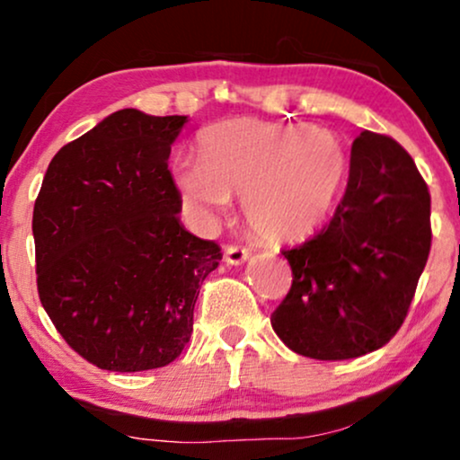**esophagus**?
Returning <instances> with one entry per match:
<instances>
[{"instance_id":"1","label":"esophagus","mask_w":460,"mask_h":460,"mask_svg":"<svg viewBox=\"0 0 460 460\" xmlns=\"http://www.w3.org/2000/svg\"><path fill=\"white\" fill-rule=\"evenodd\" d=\"M248 257H251V251H248V248H244V246L229 244V246L225 248V261L231 263V265L244 263Z\"/></svg>"}]
</instances>
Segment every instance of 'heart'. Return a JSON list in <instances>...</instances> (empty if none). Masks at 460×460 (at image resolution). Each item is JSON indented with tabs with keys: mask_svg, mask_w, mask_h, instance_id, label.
I'll return each instance as SVG.
<instances>
[{
	"mask_svg": "<svg viewBox=\"0 0 460 460\" xmlns=\"http://www.w3.org/2000/svg\"><path fill=\"white\" fill-rule=\"evenodd\" d=\"M347 173L339 137L263 119H226L201 135V158L180 154L171 177L199 220H214L242 197L254 235L289 242L308 235L330 212Z\"/></svg>",
	"mask_w": 460,
	"mask_h": 460,
	"instance_id": "1",
	"label": "heart"
}]
</instances>
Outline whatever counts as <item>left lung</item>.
Masks as SVG:
<instances>
[{"label": "left lung", "instance_id": "1", "mask_svg": "<svg viewBox=\"0 0 460 460\" xmlns=\"http://www.w3.org/2000/svg\"><path fill=\"white\" fill-rule=\"evenodd\" d=\"M430 192L388 135L353 141L347 190L330 223L283 251L291 289L272 328L313 359L370 353L401 330L430 252Z\"/></svg>", "mask_w": 460, "mask_h": 460}]
</instances>
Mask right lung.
<instances>
[{"label": "right lung", "mask_w": 460, "mask_h": 460, "mask_svg": "<svg viewBox=\"0 0 460 460\" xmlns=\"http://www.w3.org/2000/svg\"><path fill=\"white\" fill-rule=\"evenodd\" d=\"M184 124L121 109L59 149L38 192V296L62 339L102 370L173 362L190 341L199 287L223 259L177 218L167 160Z\"/></svg>", "instance_id": "1"}]
</instances>
